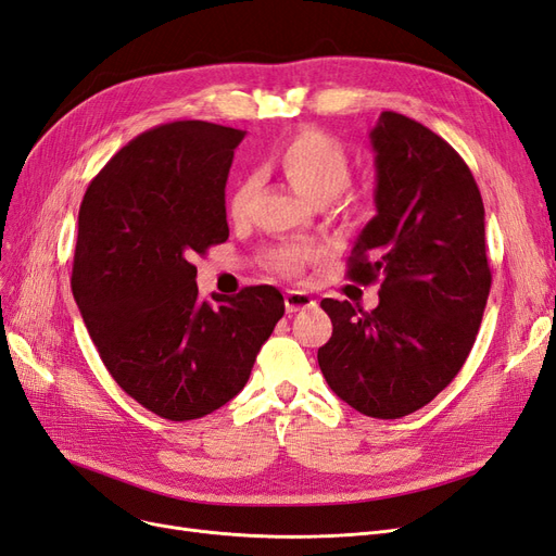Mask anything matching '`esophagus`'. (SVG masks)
Listing matches in <instances>:
<instances>
[{
    "label": "esophagus",
    "instance_id": "esophagus-1",
    "mask_svg": "<svg viewBox=\"0 0 556 556\" xmlns=\"http://www.w3.org/2000/svg\"><path fill=\"white\" fill-rule=\"evenodd\" d=\"M313 306H315V299L308 292L290 290L288 294H285V308H288V313H296V311L313 308Z\"/></svg>",
    "mask_w": 556,
    "mask_h": 556
}]
</instances>
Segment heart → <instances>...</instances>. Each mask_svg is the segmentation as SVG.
Wrapping results in <instances>:
<instances>
[{"instance_id":"obj_1","label":"heart","mask_w":556,"mask_h":556,"mask_svg":"<svg viewBox=\"0 0 556 556\" xmlns=\"http://www.w3.org/2000/svg\"><path fill=\"white\" fill-rule=\"evenodd\" d=\"M274 164L290 180L292 188L313 204H327L336 194H341L348 188L352 174L345 146L317 127H304L285 139L276 148ZM255 188L257 182L252 176H245L233 185L227 199L233 220H243L248 215ZM315 257V248L288 243L268 250L266 264L282 276H299Z\"/></svg>"}]
</instances>
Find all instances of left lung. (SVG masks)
I'll return each instance as SVG.
<instances>
[{
    "label": "left lung",
    "mask_w": 556,
    "mask_h": 556,
    "mask_svg": "<svg viewBox=\"0 0 556 556\" xmlns=\"http://www.w3.org/2000/svg\"><path fill=\"white\" fill-rule=\"evenodd\" d=\"M368 139L376 215L352 248L348 276L380 280V304L366 313L323 299L333 333L317 362L348 406L396 419L427 406L459 374L492 271L482 197L457 150L394 111L380 113Z\"/></svg>",
    "instance_id": "1"
}]
</instances>
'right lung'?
<instances>
[{"label":"right lung","instance_id":"add662e5","mask_svg":"<svg viewBox=\"0 0 556 556\" xmlns=\"http://www.w3.org/2000/svg\"><path fill=\"white\" fill-rule=\"evenodd\" d=\"M245 131L176 121L115 153L83 197L72 290L113 380L185 422L237 396L285 313L271 285L199 299L197 255L229 237L225 185Z\"/></svg>","mask_w":556,"mask_h":556}]
</instances>
